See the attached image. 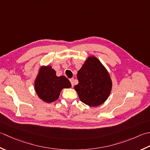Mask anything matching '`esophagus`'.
Returning a JSON list of instances; mask_svg holds the SVG:
<instances>
[{"instance_id":"1","label":"esophagus","mask_w":150,"mask_h":150,"mask_svg":"<svg viewBox=\"0 0 150 150\" xmlns=\"http://www.w3.org/2000/svg\"><path fill=\"white\" fill-rule=\"evenodd\" d=\"M70 81H71V84H72V87L74 86V78L70 79Z\"/></svg>"}]
</instances>
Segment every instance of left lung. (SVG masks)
<instances>
[{
	"label": "left lung",
	"instance_id": "1",
	"mask_svg": "<svg viewBox=\"0 0 150 150\" xmlns=\"http://www.w3.org/2000/svg\"><path fill=\"white\" fill-rule=\"evenodd\" d=\"M74 86L79 98L90 107H98L108 100L112 83L108 70L97 57L88 56L77 74Z\"/></svg>",
	"mask_w": 150,
	"mask_h": 150
}]
</instances>
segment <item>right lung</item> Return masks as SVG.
Returning <instances> with one entry per match:
<instances>
[{"instance_id":"add662e5","label":"right lung","mask_w":150,"mask_h":150,"mask_svg":"<svg viewBox=\"0 0 150 150\" xmlns=\"http://www.w3.org/2000/svg\"><path fill=\"white\" fill-rule=\"evenodd\" d=\"M71 83L65 76H57L51 65L41 66L34 81L36 94L46 103H52L59 98L64 88L71 87Z\"/></svg>"}]
</instances>
